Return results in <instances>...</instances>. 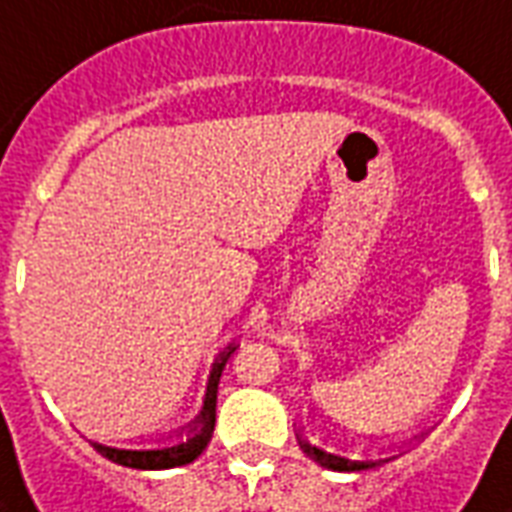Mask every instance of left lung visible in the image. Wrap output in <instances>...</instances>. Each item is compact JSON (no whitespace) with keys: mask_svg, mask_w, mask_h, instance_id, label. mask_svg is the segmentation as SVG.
I'll return each mask as SVG.
<instances>
[{"mask_svg":"<svg viewBox=\"0 0 512 512\" xmlns=\"http://www.w3.org/2000/svg\"><path fill=\"white\" fill-rule=\"evenodd\" d=\"M296 439H299V447L304 450L307 458H312L315 463H321L323 469H334V472H365V469H373V466H381V463L392 461L389 455L386 458H348L345 452H329L318 447V444H312L310 439H304V433H296ZM419 439V436H417Z\"/></svg>","mask_w":512,"mask_h":512,"instance_id":"obj_1","label":"left lung"}]
</instances>
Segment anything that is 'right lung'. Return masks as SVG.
<instances>
[{"label":"right lung","instance_id":"add662e5","mask_svg":"<svg viewBox=\"0 0 512 512\" xmlns=\"http://www.w3.org/2000/svg\"><path fill=\"white\" fill-rule=\"evenodd\" d=\"M233 351L235 343H230L222 354L213 359L200 414L191 419L189 425L175 430L178 440L169 436L167 441H161L156 447H120V444H106V441L95 439H90V444L104 458H109L112 463H120V466H128V469H150V472H156V469H175V466H186V463L197 461L213 436V425H216V389H219V378H222L224 365H227V359H230Z\"/></svg>","mask_w":512,"mask_h":512}]
</instances>
